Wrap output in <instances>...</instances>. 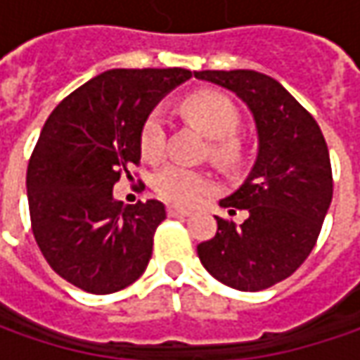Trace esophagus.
Wrapping results in <instances>:
<instances>
[{"label": "esophagus", "instance_id": "1", "mask_svg": "<svg viewBox=\"0 0 360 360\" xmlns=\"http://www.w3.org/2000/svg\"><path fill=\"white\" fill-rule=\"evenodd\" d=\"M168 216L170 218H184V216H190V210H184V208H178V206H168Z\"/></svg>", "mask_w": 360, "mask_h": 360}]
</instances>
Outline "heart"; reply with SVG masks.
I'll return each instance as SVG.
<instances>
[{
  "label": "heart",
  "instance_id": "obj_1",
  "mask_svg": "<svg viewBox=\"0 0 360 360\" xmlns=\"http://www.w3.org/2000/svg\"><path fill=\"white\" fill-rule=\"evenodd\" d=\"M182 114L194 122L208 138H212L210 152L218 162L234 166L244 156V144L236 134L242 124L240 110L226 94L216 90H198L182 100ZM140 150L146 158H158L166 146V120L158 110H152L140 126ZM154 190L160 198L192 206L202 200L210 190L212 180L200 170L182 164H168L154 174Z\"/></svg>",
  "mask_w": 360,
  "mask_h": 360
}]
</instances>
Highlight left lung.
<instances>
[{"mask_svg":"<svg viewBox=\"0 0 360 360\" xmlns=\"http://www.w3.org/2000/svg\"><path fill=\"white\" fill-rule=\"evenodd\" d=\"M198 79L234 91L250 108L258 158L246 182L220 206L246 210L236 224L218 218L198 258L216 281L256 292L288 278L307 260L333 200V170L316 120L274 77L255 70H204Z\"/></svg>","mask_w":360,"mask_h":360,"instance_id":"left-lung-1","label":"left lung"}]
</instances>
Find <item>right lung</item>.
Here are the masks:
<instances>
[{"label": "right lung", "instance_id": "right-lung-1", "mask_svg": "<svg viewBox=\"0 0 360 360\" xmlns=\"http://www.w3.org/2000/svg\"><path fill=\"white\" fill-rule=\"evenodd\" d=\"M192 77L182 68L108 70L49 114L27 164L35 242L63 281L91 295L136 283L166 218L158 200H114L140 164V126L164 94Z\"/></svg>", "mask_w": 360, "mask_h": 360}]
</instances>
